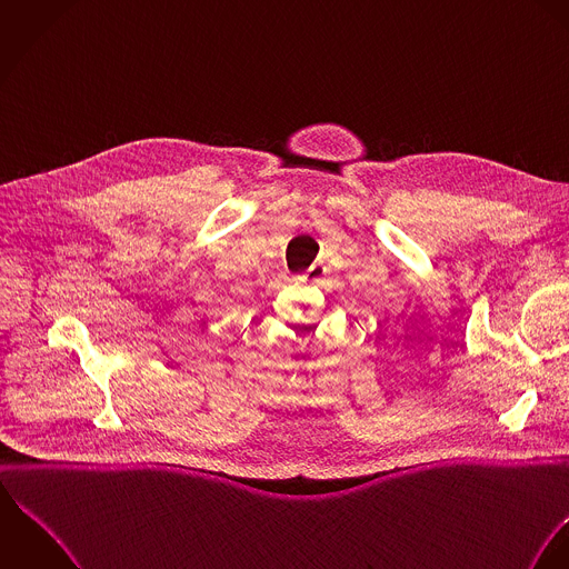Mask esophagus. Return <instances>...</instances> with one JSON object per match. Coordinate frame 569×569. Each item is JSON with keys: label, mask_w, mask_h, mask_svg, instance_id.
Here are the masks:
<instances>
[{"label": "esophagus", "mask_w": 569, "mask_h": 569, "mask_svg": "<svg viewBox=\"0 0 569 569\" xmlns=\"http://www.w3.org/2000/svg\"><path fill=\"white\" fill-rule=\"evenodd\" d=\"M325 264H322V262H316V264H311V267L305 271V280H309V282H320L322 276H325Z\"/></svg>", "instance_id": "34e87169"}]
</instances>
